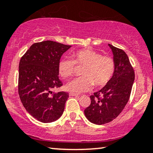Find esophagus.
Listing matches in <instances>:
<instances>
[{"label": "esophagus", "instance_id": "obj_1", "mask_svg": "<svg viewBox=\"0 0 153 153\" xmlns=\"http://www.w3.org/2000/svg\"><path fill=\"white\" fill-rule=\"evenodd\" d=\"M69 96H71V97H78V94H76V93H73V92H70V93H69Z\"/></svg>", "mask_w": 153, "mask_h": 153}]
</instances>
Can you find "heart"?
I'll return each mask as SVG.
<instances>
[{
  "mask_svg": "<svg viewBox=\"0 0 153 153\" xmlns=\"http://www.w3.org/2000/svg\"><path fill=\"white\" fill-rule=\"evenodd\" d=\"M72 59H62L58 64V71L63 78H68L74 75L75 65L83 66L80 78H76L66 85L67 90L74 93L87 91L94 85L104 87L113 78L115 64L110 56L101 55L91 49H82L71 54Z\"/></svg>",
  "mask_w": 153,
  "mask_h": 153,
  "instance_id": "b5f03b06",
  "label": "heart"
}]
</instances>
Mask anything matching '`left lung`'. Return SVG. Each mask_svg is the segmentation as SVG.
I'll use <instances>...</instances> for the list:
<instances>
[{"instance_id":"8db88e82","label":"left lung","mask_w":153,"mask_h":153,"mask_svg":"<svg viewBox=\"0 0 153 153\" xmlns=\"http://www.w3.org/2000/svg\"><path fill=\"white\" fill-rule=\"evenodd\" d=\"M115 73L111 81L90 96L91 103L84 113L87 119L95 125H104L115 119L129 101L135 78L134 71L127 54L111 44Z\"/></svg>"}]
</instances>
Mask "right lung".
Wrapping results in <instances>:
<instances>
[{"mask_svg": "<svg viewBox=\"0 0 153 153\" xmlns=\"http://www.w3.org/2000/svg\"><path fill=\"white\" fill-rule=\"evenodd\" d=\"M71 45L52 40L33 44L19 65L18 92L26 111L38 121L52 123L64 113L68 93L52 89L62 87L58 64Z\"/></svg>", "mask_w": 153, "mask_h": 153, "instance_id": "obj_1", "label": "right lung"}]
</instances>
